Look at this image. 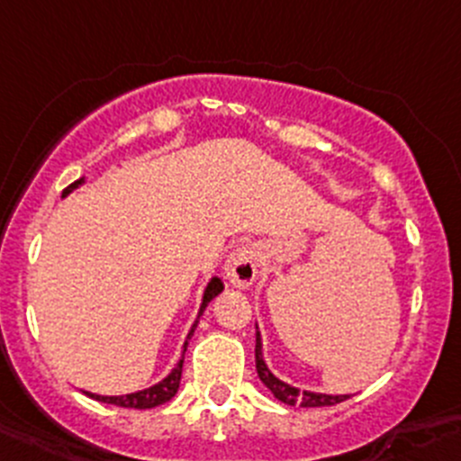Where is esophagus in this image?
Returning a JSON list of instances; mask_svg holds the SVG:
<instances>
[{"mask_svg": "<svg viewBox=\"0 0 461 461\" xmlns=\"http://www.w3.org/2000/svg\"><path fill=\"white\" fill-rule=\"evenodd\" d=\"M225 277L239 289H248L259 277V250L255 245L236 248L225 261Z\"/></svg>", "mask_w": 461, "mask_h": 461, "instance_id": "obj_1", "label": "esophagus"}]
</instances>
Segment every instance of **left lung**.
I'll return each mask as SVG.
<instances>
[{
  "label": "left lung",
  "instance_id": "8db88e82",
  "mask_svg": "<svg viewBox=\"0 0 461 461\" xmlns=\"http://www.w3.org/2000/svg\"><path fill=\"white\" fill-rule=\"evenodd\" d=\"M255 359H257V373H259V380L264 382L270 389V393L277 400H282L284 405H300V407H330L343 402L350 395L348 393H318V391H300L298 386L289 384V382L279 380L273 371L268 368L264 359V341H261L259 325H257V348H255Z\"/></svg>",
  "mask_w": 461,
  "mask_h": 461
}]
</instances>
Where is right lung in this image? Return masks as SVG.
<instances>
[{"instance_id":"obj_1","label":"right lung","mask_w":461,"mask_h":461,"mask_svg":"<svg viewBox=\"0 0 461 461\" xmlns=\"http://www.w3.org/2000/svg\"><path fill=\"white\" fill-rule=\"evenodd\" d=\"M84 184H86V177H81L79 182H75L72 186H68L66 191H63L61 197H68L72 191H75V188L84 186ZM222 289H225L222 279L218 277V275H213V277L209 279V284L204 286V294H202V303H200V312H197V318L193 321L191 330H188L186 341H184V348H182V357H179V361L175 364V368H172V371L167 373L161 382L148 386V389H140V391H133V393H122V395H100V393H90V391H84V393L93 400L106 402V405L129 407V410H152V407H158V405H163V402H167V400L177 393V389H179V380H182V366H184V352H186L188 341H191L193 332H195V328H197V322H200V316L204 313V309L209 307L211 300L222 294Z\"/></svg>"}]
</instances>
